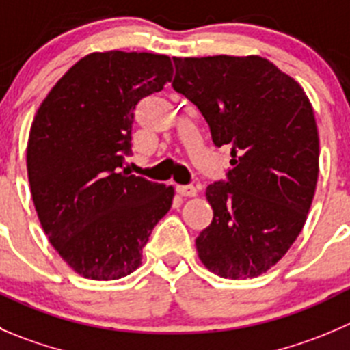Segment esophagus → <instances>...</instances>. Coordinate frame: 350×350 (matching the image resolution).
Returning <instances> with one entry per match:
<instances>
[{
	"mask_svg": "<svg viewBox=\"0 0 350 350\" xmlns=\"http://www.w3.org/2000/svg\"><path fill=\"white\" fill-rule=\"evenodd\" d=\"M177 192L184 198H194L198 196V189L194 185H177Z\"/></svg>",
	"mask_w": 350,
	"mask_h": 350,
	"instance_id": "34e87169",
	"label": "esophagus"
}]
</instances>
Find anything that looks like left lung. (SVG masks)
Wrapping results in <instances>:
<instances>
[{"mask_svg": "<svg viewBox=\"0 0 350 350\" xmlns=\"http://www.w3.org/2000/svg\"><path fill=\"white\" fill-rule=\"evenodd\" d=\"M173 89L198 106L227 182L206 189L213 221L196 239L202 265L230 280L277 265L301 234L319 172L314 113L297 81L261 56L173 58Z\"/></svg>", "mask_w": 350, "mask_h": 350, "instance_id": "obj_1", "label": "left lung"}]
</instances>
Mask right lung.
Wrapping results in <instances>:
<instances>
[{
	"mask_svg": "<svg viewBox=\"0 0 350 350\" xmlns=\"http://www.w3.org/2000/svg\"><path fill=\"white\" fill-rule=\"evenodd\" d=\"M170 56L105 51L79 59L32 122L27 175L39 221L81 277L118 280L170 211L175 189L122 170L137 103L172 81Z\"/></svg>",
	"mask_w": 350,
	"mask_h": 350,
	"instance_id": "obj_1",
	"label": "right lung"
}]
</instances>
